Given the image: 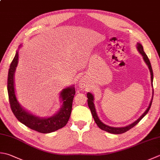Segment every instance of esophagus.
Here are the masks:
<instances>
[{"mask_svg":"<svg viewBox=\"0 0 160 160\" xmlns=\"http://www.w3.org/2000/svg\"><path fill=\"white\" fill-rule=\"evenodd\" d=\"M79 86L80 87V88L84 89L87 88V80L84 79V78H81L79 81Z\"/></svg>","mask_w":160,"mask_h":160,"instance_id":"obj_1","label":"esophagus"}]
</instances>
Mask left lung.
I'll use <instances>...</instances> for the list:
<instances>
[{
	"label": "left lung",
	"mask_w": 160,
	"mask_h": 160,
	"mask_svg": "<svg viewBox=\"0 0 160 160\" xmlns=\"http://www.w3.org/2000/svg\"><path fill=\"white\" fill-rule=\"evenodd\" d=\"M137 50H138L139 52L140 53L141 55H142L143 60H144L145 63L148 66V67L149 68V71L151 72V85L152 87V98L151 101H150L149 105L148 107L147 108V109H146V111L143 112V113L141 115V117L138 118V119L136 120L135 121H134L133 123H130L128 126H126L125 127H112V126H109L108 125L105 124L103 122H102L100 118L98 117V114H97V112L96 110V108L94 105V96L93 95V93H92L91 92H88L87 93V103H88V106L91 110V112H92V114L93 116V119H94L96 123L97 124L100 128L101 130H105L106 132L112 133V134H122L127 132L128 130H129L131 128H133L134 126H135L136 125L139 123V122L142 119V118L145 117V116L148 113L150 108L151 107L152 105V98H153V87H152V81H153V72H152V67L151 64V62H150L149 59L148 58V56L146 55V54L145 53V52L143 51V48L142 45L140 43H137Z\"/></svg>",
	"instance_id": "8db88e82"
}]
</instances>
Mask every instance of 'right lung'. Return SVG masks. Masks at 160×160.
<instances>
[{
  "label": "right lung",
  "instance_id": "right-lung-1",
  "mask_svg": "<svg viewBox=\"0 0 160 160\" xmlns=\"http://www.w3.org/2000/svg\"><path fill=\"white\" fill-rule=\"evenodd\" d=\"M21 46L22 44L16 52L8 72V92L11 109L16 118L30 129L44 134L55 132L65 126L69 119L72 103L76 93L74 85L65 87L61 91L59 96L62 103L61 107L51 117H39L28 111L18 101L14 84V74L18 62V51Z\"/></svg>",
  "mask_w": 160,
  "mask_h": 160
}]
</instances>
